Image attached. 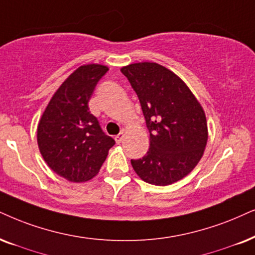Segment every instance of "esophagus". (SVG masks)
Wrapping results in <instances>:
<instances>
[{"instance_id": "esophagus-1", "label": "esophagus", "mask_w": 255, "mask_h": 255, "mask_svg": "<svg viewBox=\"0 0 255 255\" xmlns=\"http://www.w3.org/2000/svg\"><path fill=\"white\" fill-rule=\"evenodd\" d=\"M122 138H124V133H120L115 136V141H117V143H120L122 141Z\"/></svg>"}]
</instances>
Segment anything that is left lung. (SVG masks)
I'll return each mask as SVG.
<instances>
[{"label":"left lung","instance_id":"1","mask_svg":"<svg viewBox=\"0 0 255 255\" xmlns=\"http://www.w3.org/2000/svg\"><path fill=\"white\" fill-rule=\"evenodd\" d=\"M136 93L149 130V149L130 160L135 173L155 186L174 183L198 165L208 131L201 105L178 75L161 64L138 62L122 67Z\"/></svg>","mask_w":255,"mask_h":255}]
</instances>
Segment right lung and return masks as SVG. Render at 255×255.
I'll list each match as a JSON object with an SVG mask.
<instances>
[{"mask_svg":"<svg viewBox=\"0 0 255 255\" xmlns=\"http://www.w3.org/2000/svg\"><path fill=\"white\" fill-rule=\"evenodd\" d=\"M108 72L102 64H86L70 74L48 104L37 126V144L47 165L72 182L94 178L115 144L104 133L88 102Z\"/></svg>","mask_w":255,"mask_h":255,"instance_id":"add662e5","label":"right lung"}]
</instances>
